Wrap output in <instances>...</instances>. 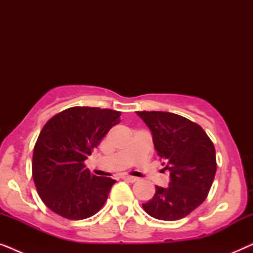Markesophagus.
Instances as JSON below:
<instances>
[{
	"label": "esophagus",
	"instance_id": "esophagus-1",
	"mask_svg": "<svg viewBox=\"0 0 253 253\" xmlns=\"http://www.w3.org/2000/svg\"><path fill=\"white\" fill-rule=\"evenodd\" d=\"M121 178L124 179V181L130 182V183H134V182L138 181L137 177H133V176H130V175H122V176H121Z\"/></svg>",
	"mask_w": 253,
	"mask_h": 253
}]
</instances>
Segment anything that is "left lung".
Here are the masks:
<instances>
[{
  "label": "left lung",
  "instance_id": "left-lung-1",
  "mask_svg": "<svg viewBox=\"0 0 253 253\" xmlns=\"http://www.w3.org/2000/svg\"><path fill=\"white\" fill-rule=\"evenodd\" d=\"M137 115L150 127L159 158L170 171L169 186H155L143 209L159 220L183 219L209 195L216 172L214 145L199 124L177 114L144 110Z\"/></svg>",
  "mask_w": 253,
  "mask_h": 253
}]
</instances>
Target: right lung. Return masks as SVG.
<instances>
[{
	"mask_svg": "<svg viewBox=\"0 0 253 253\" xmlns=\"http://www.w3.org/2000/svg\"><path fill=\"white\" fill-rule=\"evenodd\" d=\"M120 116L117 110L71 107L44 124L34 145L32 175L41 200L54 213L83 220L101 210L115 179L92 175L84 162Z\"/></svg>",
	"mask_w": 253,
	"mask_h": 253,
	"instance_id": "add662e5",
	"label": "right lung"
}]
</instances>
